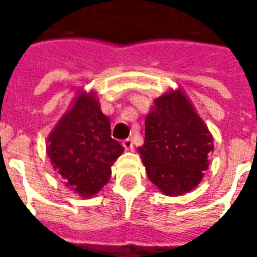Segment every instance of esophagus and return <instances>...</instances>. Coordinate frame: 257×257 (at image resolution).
Listing matches in <instances>:
<instances>
[{
	"label": "esophagus",
	"mask_w": 257,
	"mask_h": 257,
	"mask_svg": "<svg viewBox=\"0 0 257 257\" xmlns=\"http://www.w3.org/2000/svg\"><path fill=\"white\" fill-rule=\"evenodd\" d=\"M122 146H123V149H125L126 151L134 150V142H132V139H125V140H123Z\"/></svg>",
	"instance_id": "obj_1"
}]
</instances>
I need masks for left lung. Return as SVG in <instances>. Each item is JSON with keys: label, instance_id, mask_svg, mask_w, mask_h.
Listing matches in <instances>:
<instances>
[{"label": "left lung", "instance_id": "8db88e82", "mask_svg": "<svg viewBox=\"0 0 257 257\" xmlns=\"http://www.w3.org/2000/svg\"><path fill=\"white\" fill-rule=\"evenodd\" d=\"M213 150V136L180 86L153 100L138 153L150 182L162 194L178 197L195 189Z\"/></svg>", "mask_w": 257, "mask_h": 257}]
</instances>
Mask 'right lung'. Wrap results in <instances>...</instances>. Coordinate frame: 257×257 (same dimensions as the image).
Segmentation results:
<instances>
[{
	"label": "right lung",
	"mask_w": 257,
	"mask_h": 257,
	"mask_svg": "<svg viewBox=\"0 0 257 257\" xmlns=\"http://www.w3.org/2000/svg\"><path fill=\"white\" fill-rule=\"evenodd\" d=\"M123 147L111 138L97 92L81 88L47 139V154L62 183L82 198H92L106 186L111 167Z\"/></svg>",
	"instance_id": "right-lung-1"
}]
</instances>
